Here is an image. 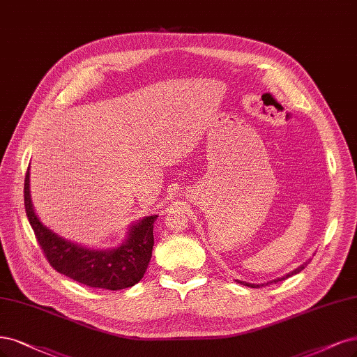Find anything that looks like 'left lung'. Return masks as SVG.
<instances>
[{"instance_id":"8db88e82","label":"left lung","mask_w":357,"mask_h":357,"mask_svg":"<svg viewBox=\"0 0 357 357\" xmlns=\"http://www.w3.org/2000/svg\"><path fill=\"white\" fill-rule=\"evenodd\" d=\"M309 263H310V260H309V261H305V263H303L300 267H297L296 270H292V272H289L288 275L282 276V278H278V279H275V280H272V282H267V284H260V285H258V284H248V282H242V280H238V282H239V284H242V285H247V287H250V288H260V287H266V285H268V284H273V282L276 284V282H279V280H284V279H287V278H289V276H294V275L300 273L301 270H303L307 264H309Z\"/></svg>"}]
</instances>
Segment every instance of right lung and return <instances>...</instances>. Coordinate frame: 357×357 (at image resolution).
<instances>
[{
	"label": "right lung",
	"mask_w": 357,
	"mask_h": 357,
	"mask_svg": "<svg viewBox=\"0 0 357 357\" xmlns=\"http://www.w3.org/2000/svg\"><path fill=\"white\" fill-rule=\"evenodd\" d=\"M24 210L35 238L54 270L82 285L102 289H126L142 280L153 250V223L149 215L132 225L124 243L114 250H89L56 235L36 217L29 192V168L24 176Z\"/></svg>",
	"instance_id": "right-lung-1"
}]
</instances>
